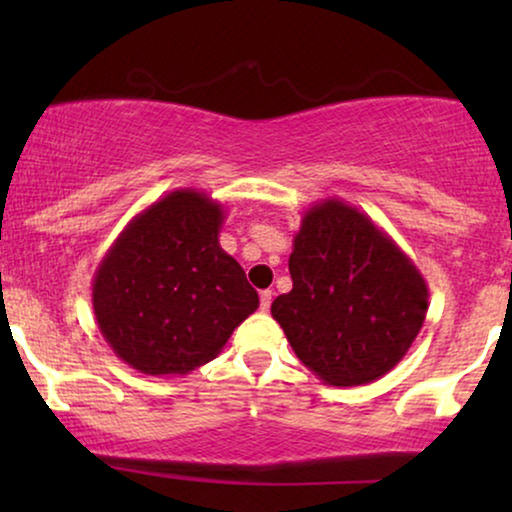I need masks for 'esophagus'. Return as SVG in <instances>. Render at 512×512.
<instances>
[{
    "instance_id": "obj_1",
    "label": "esophagus",
    "mask_w": 512,
    "mask_h": 512,
    "mask_svg": "<svg viewBox=\"0 0 512 512\" xmlns=\"http://www.w3.org/2000/svg\"><path fill=\"white\" fill-rule=\"evenodd\" d=\"M272 296H275V293H272L270 289H265V291H261V310H263V312H268V310H270Z\"/></svg>"
}]
</instances>
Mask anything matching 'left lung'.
I'll return each instance as SVG.
<instances>
[{
	"label": "left lung",
	"mask_w": 512,
	"mask_h": 512,
	"mask_svg": "<svg viewBox=\"0 0 512 512\" xmlns=\"http://www.w3.org/2000/svg\"><path fill=\"white\" fill-rule=\"evenodd\" d=\"M289 272L293 289L270 312L298 359L331 387L380 380L422 331V272L368 214L338 198L303 214Z\"/></svg>",
	"instance_id": "1"
}]
</instances>
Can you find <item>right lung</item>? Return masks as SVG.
Here are the masks:
<instances>
[{"label": "right lung", "instance_id": "1", "mask_svg": "<svg viewBox=\"0 0 512 512\" xmlns=\"http://www.w3.org/2000/svg\"><path fill=\"white\" fill-rule=\"evenodd\" d=\"M226 209L177 188L139 212L93 277V310L118 359L144 375H186L219 356L258 293L219 244Z\"/></svg>", "mask_w": 512, "mask_h": 512}]
</instances>
